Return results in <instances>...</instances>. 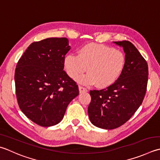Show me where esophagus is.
I'll return each instance as SVG.
<instances>
[{
  "label": "esophagus",
  "instance_id": "34e87169",
  "mask_svg": "<svg viewBox=\"0 0 160 160\" xmlns=\"http://www.w3.org/2000/svg\"><path fill=\"white\" fill-rule=\"evenodd\" d=\"M79 92H80V93L87 92V89L85 88V87H82V86H79Z\"/></svg>",
  "mask_w": 160,
  "mask_h": 160
}]
</instances>
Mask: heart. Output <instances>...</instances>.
<instances>
[{
	"label": "heart",
	"mask_w": 160,
	"mask_h": 160,
	"mask_svg": "<svg viewBox=\"0 0 160 160\" xmlns=\"http://www.w3.org/2000/svg\"><path fill=\"white\" fill-rule=\"evenodd\" d=\"M126 56L119 50L111 47L89 43L78 51V55L65 56L64 67L73 79L86 71L88 73L78 78V82L84 85L96 84L99 88H105L114 84L123 71Z\"/></svg>",
	"instance_id": "1"
}]
</instances>
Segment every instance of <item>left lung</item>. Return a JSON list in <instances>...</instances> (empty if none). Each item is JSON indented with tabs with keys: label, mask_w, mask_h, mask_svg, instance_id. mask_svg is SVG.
I'll return each instance as SVG.
<instances>
[{
	"label": "left lung",
	"mask_w": 160,
	"mask_h": 160,
	"mask_svg": "<svg viewBox=\"0 0 160 160\" xmlns=\"http://www.w3.org/2000/svg\"><path fill=\"white\" fill-rule=\"evenodd\" d=\"M114 43L126 53L123 71L112 85L89 92L90 121L106 130L120 127L135 113L144 98L148 78V64L136 47L128 41Z\"/></svg>",
	"instance_id": "left-lung-1"
}]
</instances>
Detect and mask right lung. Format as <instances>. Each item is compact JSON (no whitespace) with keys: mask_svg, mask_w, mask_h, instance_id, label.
Here are the masks:
<instances>
[{"mask_svg":"<svg viewBox=\"0 0 160 160\" xmlns=\"http://www.w3.org/2000/svg\"><path fill=\"white\" fill-rule=\"evenodd\" d=\"M71 49L67 38H47L31 43L18 60L14 80L22 112L43 127L59 123L68 105L79 95L76 82L64 70Z\"/></svg>","mask_w":160,"mask_h":160,"instance_id":"right-lung-1","label":"right lung"}]
</instances>
